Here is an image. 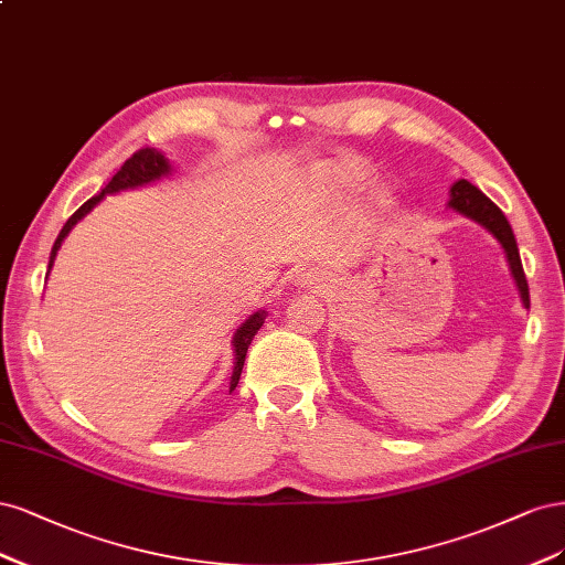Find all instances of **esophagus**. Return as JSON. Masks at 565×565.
Wrapping results in <instances>:
<instances>
[{"mask_svg": "<svg viewBox=\"0 0 565 565\" xmlns=\"http://www.w3.org/2000/svg\"><path fill=\"white\" fill-rule=\"evenodd\" d=\"M296 281H298V286H302V288H317L319 275H317V271H312V269H307V271H300V275L296 277Z\"/></svg>", "mask_w": 565, "mask_h": 565, "instance_id": "esophagus-1", "label": "esophagus"}]
</instances>
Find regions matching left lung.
<instances>
[{
	"label": "left lung",
	"mask_w": 565,
	"mask_h": 565,
	"mask_svg": "<svg viewBox=\"0 0 565 565\" xmlns=\"http://www.w3.org/2000/svg\"><path fill=\"white\" fill-rule=\"evenodd\" d=\"M450 206L455 211H460L462 215L471 217V221H477L479 225H483L502 244V248L507 253V260H509V269H512L514 281L519 286L521 300H523L525 307H531V296H527V281H525V275H523L519 246H516V239H514L512 225L507 223L504 213L493 202H490V199L479 188L467 183V180H458V183H452Z\"/></svg>",
	"instance_id": "obj_1"
}]
</instances>
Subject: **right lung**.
<instances>
[{"instance_id":"obj_1","label":"right lung","mask_w":565,"mask_h":565,"mask_svg":"<svg viewBox=\"0 0 565 565\" xmlns=\"http://www.w3.org/2000/svg\"><path fill=\"white\" fill-rule=\"evenodd\" d=\"M169 171H171V167H169V161L163 159V154H159V152H154V150H150V148H142V150L134 152L129 159L124 161V167L113 175L110 183H107L96 196H90L86 204H82L75 213H72V215L67 217V223L63 225L56 244H53V248H51L49 269H51L53 260H56V253H58V248H61L65 236L70 234V230L75 227V225L82 221V217L100 202V199H103L105 194H113V192H119V190H129V188H138V185H145V183H152V180H157V178H161V175H167ZM265 317H267L265 309H258V312L250 315V317L239 326V329H236V333H234V371H232L230 392H232L236 385H239V377H242V369H244V359H246V352H248V344H250L253 335H256V333L260 331V326L265 323Z\"/></svg>"}]
</instances>
